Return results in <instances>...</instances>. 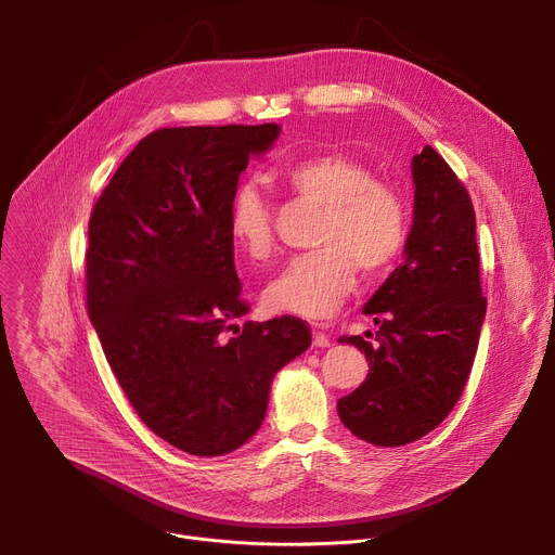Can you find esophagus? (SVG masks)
<instances>
[{"mask_svg":"<svg viewBox=\"0 0 555 555\" xmlns=\"http://www.w3.org/2000/svg\"><path fill=\"white\" fill-rule=\"evenodd\" d=\"M311 330H313V345L315 347H321V349L332 347V336L327 334V327L323 323H315Z\"/></svg>","mask_w":555,"mask_h":555,"instance_id":"esophagus-1","label":"esophagus"}]
</instances>
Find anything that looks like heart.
Segmentation results:
<instances>
[{
  "instance_id": "heart-1",
  "label": "heart",
  "mask_w": 555,
  "mask_h": 555,
  "mask_svg": "<svg viewBox=\"0 0 555 555\" xmlns=\"http://www.w3.org/2000/svg\"><path fill=\"white\" fill-rule=\"evenodd\" d=\"M281 186L298 202L321 206L311 253L294 257L266 287L263 302L276 313L302 319L334 315L353 287L356 266L364 274H382L404 253L409 208L386 180L343 151H325L283 163ZM274 212L255 182L230 195L228 234L255 261L274 250Z\"/></svg>"
}]
</instances>
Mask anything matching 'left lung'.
I'll return each instance as SVG.
<instances>
[{"label":"left lung","instance_id":"1","mask_svg":"<svg viewBox=\"0 0 555 555\" xmlns=\"http://www.w3.org/2000/svg\"><path fill=\"white\" fill-rule=\"evenodd\" d=\"M413 184L404 263L362 309L379 327L375 343L340 338L364 351L369 375L338 400V415L356 437L386 448L422 439L454 409L488 307L472 199L430 144L413 157Z\"/></svg>","mask_w":555,"mask_h":555}]
</instances>
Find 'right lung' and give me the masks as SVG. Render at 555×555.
<instances>
[{
	"label": "right lung",
	"mask_w": 555,
	"mask_h": 555,
	"mask_svg": "<svg viewBox=\"0 0 555 555\" xmlns=\"http://www.w3.org/2000/svg\"><path fill=\"white\" fill-rule=\"evenodd\" d=\"M281 127H165L125 157L88 228V313L138 417L171 446L219 456L261 426L270 384L311 345L296 315L248 313L228 204ZM233 334L230 335L229 332Z\"/></svg>",
	"instance_id": "obj_1"
}]
</instances>
